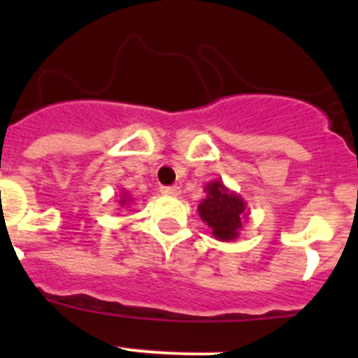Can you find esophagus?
I'll use <instances>...</instances> for the list:
<instances>
[{
  "mask_svg": "<svg viewBox=\"0 0 358 358\" xmlns=\"http://www.w3.org/2000/svg\"><path fill=\"white\" fill-rule=\"evenodd\" d=\"M161 194H164V196H178L180 187H161Z\"/></svg>",
  "mask_w": 358,
  "mask_h": 358,
  "instance_id": "esophagus-1",
  "label": "esophagus"
}]
</instances>
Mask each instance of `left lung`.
<instances>
[{
  "instance_id": "left-lung-1",
  "label": "left lung",
  "mask_w": 358,
  "mask_h": 358,
  "mask_svg": "<svg viewBox=\"0 0 358 358\" xmlns=\"http://www.w3.org/2000/svg\"><path fill=\"white\" fill-rule=\"evenodd\" d=\"M206 197L197 206L201 220L208 223L215 239L230 243L239 237L243 222L249 216L246 201L230 190L222 180H213L204 187Z\"/></svg>"
}]
</instances>
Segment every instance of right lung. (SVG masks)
<instances>
[{
    "label": "right lung",
    "instance_id": "1",
    "mask_svg": "<svg viewBox=\"0 0 358 358\" xmlns=\"http://www.w3.org/2000/svg\"><path fill=\"white\" fill-rule=\"evenodd\" d=\"M117 202H119V206H126V208H129V204L133 202V197L129 196V194L124 190V192L119 194V201Z\"/></svg>",
    "mask_w": 358,
    "mask_h": 358
}]
</instances>
